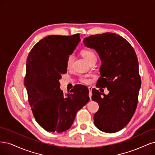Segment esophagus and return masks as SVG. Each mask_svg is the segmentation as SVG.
I'll return each instance as SVG.
<instances>
[{"label": "esophagus", "mask_w": 155, "mask_h": 155, "mask_svg": "<svg viewBox=\"0 0 155 155\" xmlns=\"http://www.w3.org/2000/svg\"><path fill=\"white\" fill-rule=\"evenodd\" d=\"M88 89H89V98H90V100L91 99V96H92V88L91 87H88Z\"/></svg>", "instance_id": "34e87169"}]
</instances>
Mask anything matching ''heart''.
<instances>
[{
  "mask_svg": "<svg viewBox=\"0 0 155 155\" xmlns=\"http://www.w3.org/2000/svg\"><path fill=\"white\" fill-rule=\"evenodd\" d=\"M81 53H82V56L84 57V58L86 59L87 62L91 61V60L93 58H96L95 54H94V53L92 50H91V49H84L82 51ZM73 61H74V56L73 55V54H71V55H69L68 57L67 61H66V66L68 68H70L72 66ZM81 80L82 82H83L84 84H90L91 82V79L88 78L87 76L81 77Z\"/></svg>",
  "mask_w": 155,
  "mask_h": 155,
  "instance_id": "heart-1",
  "label": "heart"
}]
</instances>
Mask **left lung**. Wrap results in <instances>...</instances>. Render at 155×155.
<instances>
[{
	"instance_id": "obj_1",
	"label": "left lung",
	"mask_w": 155,
	"mask_h": 155,
	"mask_svg": "<svg viewBox=\"0 0 155 155\" xmlns=\"http://www.w3.org/2000/svg\"><path fill=\"white\" fill-rule=\"evenodd\" d=\"M83 42L101 58L97 87L109 91L105 94L93 89L91 98L99 105L94 126L105 133H116L126 126L137 108L141 79L136 53L126 39L113 33L91 35Z\"/></svg>"
}]
</instances>
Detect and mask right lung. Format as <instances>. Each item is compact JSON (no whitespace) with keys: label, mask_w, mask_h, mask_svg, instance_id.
<instances>
[{"label":"right lung","mask_w":155,"mask_h":155,"mask_svg":"<svg viewBox=\"0 0 155 155\" xmlns=\"http://www.w3.org/2000/svg\"><path fill=\"white\" fill-rule=\"evenodd\" d=\"M80 35H49L29 52L24 85L37 123L48 132L62 133L71 127L76 114L89 101L88 88L78 85L64 94L60 79L67 73L66 61L81 41Z\"/></svg>","instance_id":"right-lung-1"}]
</instances>
